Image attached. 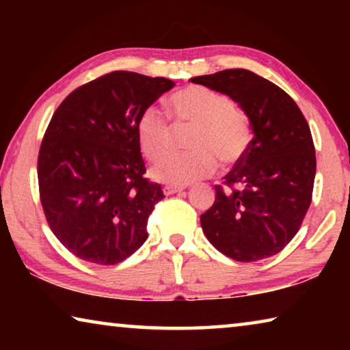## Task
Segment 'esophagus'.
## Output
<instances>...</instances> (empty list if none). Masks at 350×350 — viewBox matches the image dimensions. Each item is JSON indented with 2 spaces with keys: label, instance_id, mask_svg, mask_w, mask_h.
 <instances>
[{
  "label": "esophagus",
  "instance_id": "obj_1",
  "mask_svg": "<svg viewBox=\"0 0 350 350\" xmlns=\"http://www.w3.org/2000/svg\"><path fill=\"white\" fill-rule=\"evenodd\" d=\"M185 187H176V185H165L163 187V194L165 196H170V194H174V193H179L183 191Z\"/></svg>",
  "mask_w": 350,
  "mask_h": 350
}]
</instances>
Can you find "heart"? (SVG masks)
<instances>
[{
    "label": "heart",
    "mask_w": 350,
    "mask_h": 350,
    "mask_svg": "<svg viewBox=\"0 0 350 350\" xmlns=\"http://www.w3.org/2000/svg\"><path fill=\"white\" fill-rule=\"evenodd\" d=\"M171 108L180 122L196 125L188 152H171L151 168V179L168 185H188L211 176L224 163L239 162L250 146L248 118L233 108L232 100L205 86H187L171 97ZM142 151L156 161L171 146V125L162 108L148 106L137 122Z\"/></svg>",
    "instance_id": "b5f03b06"
}]
</instances>
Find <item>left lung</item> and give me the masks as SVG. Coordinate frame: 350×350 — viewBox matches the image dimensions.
<instances>
[{"instance_id": "left-lung-1", "label": "left lung", "mask_w": 350, "mask_h": 350, "mask_svg": "<svg viewBox=\"0 0 350 350\" xmlns=\"http://www.w3.org/2000/svg\"><path fill=\"white\" fill-rule=\"evenodd\" d=\"M228 96L245 112L253 139L245 156L216 185V199L200 216L213 245L241 262L270 258L286 247L312 202L317 173L310 128L293 98L247 69L191 79Z\"/></svg>"}]
</instances>
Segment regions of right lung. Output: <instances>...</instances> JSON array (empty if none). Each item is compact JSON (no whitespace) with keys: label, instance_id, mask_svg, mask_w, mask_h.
Instances as JSON below:
<instances>
[{"label":"right lung","instance_id":"1","mask_svg":"<svg viewBox=\"0 0 350 350\" xmlns=\"http://www.w3.org/2000/svg\"><path fill=\"white\" fill-rule=\"evenodd\" d=\"M174 81L114 70L70 92L38 154L40 199L57 239L77 258L114 265L146 241L163 191L145 179L137 122Z\"/></svg>","mask_w":350,"mask_h":350}]
</instances>
